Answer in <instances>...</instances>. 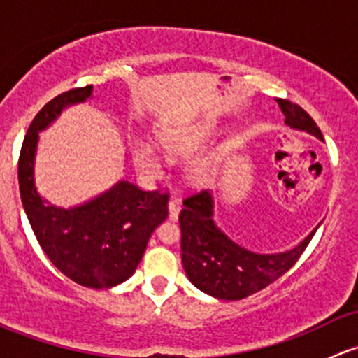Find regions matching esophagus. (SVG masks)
<instances>
[{
  "label": "esophagus",
  "instance_id": "34e87169",
  "mask_svg": "<svg viewBox=\"0 0 358 358\" xmlns=\"http://www.w3.org/2000/svg\"><path fill=\"white\" fill-rule=\"evenodd\" d=\"M168 209H169V220H178V215H180V209H182V201L176 199V197H171V199L168 201Z\"/></svg>",
  "mask_w": 358,
  "mask_h": 358
}]
</instances>
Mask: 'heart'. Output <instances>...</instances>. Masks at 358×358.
I'll list each match as a JSON object with an SVG mask.
<instances>
[{
  "mask_svg": "<svg viewBox=\"0 0 358 358\" xmlns=\"http://www.w3.org/2000/svg\"><path fill=\"white\" fill-rule=\"evenodd\" d=\"M209 135L208 128L192 129V131H183V133H166L161 136V145L162 149L168 150L169 154L175 156H187L197 149L201 142H204L206 136ZM129 152H131V159L138 171L142 175L149 176V178H156L162 173V161L156 147L150 145L149 142L142 138H135L129 145ZM201 168H194L192 175H199Z\"/></svg>",
  "mask_w": 358,
  "mask_h": 358,
  "instance_id": "obj_1",
  "label": "heart"
}]
</instances>
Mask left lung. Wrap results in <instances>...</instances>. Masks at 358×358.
Segmentation results:
<instances>
[{
	"mask_svg": "<svg viewBox=\"0 0 358 358\" xmlns=\"http://www.w3.org/2000/svg\"><path fill=\"white\" fill-rule=\"evenodd\" d=\"M286 115V124L324 140L312 117L289 100H277ZM213 194L202 190L187 197L178 222L182 229V263L190 282L209 296L220 299H243L262 291L287 272L312 241H305L284 252L262 255L234 243L213 220Z\"/></svg>",
	"mask_w": 358,
	"mask_h": 358,
	"instance_id": "8db88e82",
	"label": "left lung"
}]
</instances>
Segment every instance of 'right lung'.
Here are the masks:
<instances>
[{
  "label": "right lung",
  "mask_w": 358,
  "mask_h": 358,
  "mask_svg": "<svg viewBox=\"0 0 358 358\" xmlns=\"http://www.w3.org/2000/svg\"><path fill=\"white\" fill-rule=\"evenodd\" d=\"M93 86L74 88L50 100L32 119L19 157L24 211L50 262L76 284L107 289L135 273L147 243L168 216V194L145 192L126 180L72 208H59L38 194L34 162L39 131L64 109L92 96Z\"/></svg>",
  "instance_id": "add662e5"
}]
</instances>
